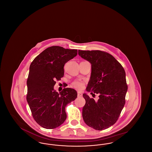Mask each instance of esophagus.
I'll return each instance as SVG.
<instances>
[{
  "label": "esophagus",
  "mask_w": 152,
  "mask_h": 152,
  "mask_svg": "<svg viewBox=\"0 0 152 152\" xmlns=\"http://www.w3.org/2000/svg\"><path fill=\"white\" fill-rule=\"evenodd\" d=\"M83 96V94L80 91H77V96L78 97H81Z\"/></svg>",
  "instance_id": "esophagus-1"
}]
</instances>
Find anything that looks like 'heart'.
<instances>
[{
    "label": "heart",
    "mask_w": 152,
    "mask_h": 152,
    "mask_svg": "<svg viewBox=\"0 0 152 152\" xmlns=\"http://www.w3.org/2000/svg\"><path fill=\"white\" fill-rule=\"evenodd\" d=\"M72 86L73 88L76 89H80L83 87V83L80 81H75L73 82Z\"/></svg>",
    "instance_id": "1"
}]
</instances>
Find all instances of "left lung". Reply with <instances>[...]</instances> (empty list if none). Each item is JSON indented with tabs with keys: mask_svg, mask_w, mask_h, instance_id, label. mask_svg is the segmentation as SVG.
Returning a JSON list of instances; mask_svg holds the SVG:
<instances>
[{
	"mask_svg": "<svg viewBox=\"0 0 152 152\" xmlns=\"http://www.w3.org/2000/svg\"><path fill=\"white\" fill-rule=\"evenodd\" d=\"M78 53L91 64L86 91L99 94L97 101L83 94L86 100L83 120L96 130L107 129L116 123L125 103L128 86L125 70L115 58L105 52L79 50Z\"/></svg>",
	"mask_w": 152,
	"mask_h": 152,
	"instance_id": "left-lung-1",
	"label": "left lung"
}]
</instances>
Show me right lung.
Masks as SVG:
<instances>
[{"mask_svg":"<svg viewBox=\"0 0 152 152\" xmlns=\"http://www.w3.org/2000/svg\"><path fill=\"white\" fill-rule=\"evenodd\" d=\"M77 54V50L52 46L39 54L30 65L27 101L34 120L44 128L55 129L64 123L66 105L77 96L72 88H65L59 93L53 88L55 80L64 76L65 63Z\"/></svg>","mask_w":152,"mask_h":152,"instance_id":"right-lung-1","label":"right lung"}]
</instances>
